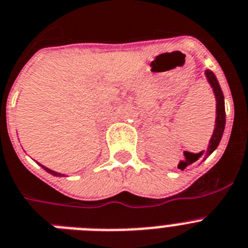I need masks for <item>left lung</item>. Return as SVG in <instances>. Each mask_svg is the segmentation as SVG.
I'll return each instance as SVG.
<instances>
[{
    "mask_svg": "<svg viewBox=\"0 0 248 248\" xmlns=\"http://www.w3.org/2000/svg\"><path fill=\"white\" fill-rule=\"evenodd\" d=\"M206 76L207 79H208L209 84L213 88V92H215L216 95V100H217V111H216V126H215V130H213V135L211 140H209V145H208V149L207 152L202 150L201 153L198 154H193V153H188L186 152L185 155L187 158V162H181L179 164V168L183 170L186 167L188 166V163H193L196 160H198L201 156H208L209 154H212L213 150L216 148L218 147L219 141L222 139V135H223V130H225V124H226V111H225V98H223V93L221 90V86H219L218 81L216 79L215 74L212 71H209L207 70L206 71Z\"/></svg>",
    "mask_w": 248,
    "mask_h": 248,
    "instance_id": "obj_1",
    "label": "left lung"
}]
</instances>
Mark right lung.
Returning a JSON list of instances; mask_svg holds the SVG:
<instances>
[{
    "mask_svg": "<svg viewBox=\"0 0 248 248\" xmlns=\"http://www.w3.org/2000/svg\"><path fill=\"white\" fill-rule=\"evenodd\" d=\"M42 168L45 169L46 172H48L50 173V174H52V175H56V177H61V175L62 174H60V173H58V172H54V170H51V169H48V168H46V167H44V166H41Z\"/></svg>",
    "mask_w": 248,
    "mask_h": 248,
    "instance_id": "right-lung-1",
    "label": "right lung"
}]
</instances>
